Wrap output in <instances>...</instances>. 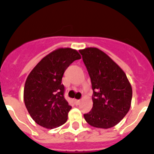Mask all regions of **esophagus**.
<instances>
[{
    "label": "esophagus",
    "mask_w": 154,
    "mask_h": 154,
    "mask_svg": "<svg viewBox=\"0 0 154 154\" xmlns=\"http://www.w3.org/2000/svg\"><path fill=\"white\" fill-rule=\"evenodd\" d=\"M74 103L76 105H79L80 103H81V100H74Z\"/></svg>",
    "instance_id": "34e87169"
}]
</instances>
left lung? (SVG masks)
I'll list each match as a JSON object with an SVG mask.
<instances>
[{
    "instance_id": "obj_1",
    "label": "left lung",
    "mask_w": 154,
    "mask_h": 154,
    "mask_svg": "<svg viewBox=\"0 0 154 154\" xmlns=\"http://www.w3.org/2000/svg\"><path fill=\"white\" fill-rule=\"evenodd\" d=\"M93 90L92 110L85 114L90 126L108 129L115 127L129 112L132 87L124 71L97 47L80 50Z\"/></svg>"
}]
</instances>
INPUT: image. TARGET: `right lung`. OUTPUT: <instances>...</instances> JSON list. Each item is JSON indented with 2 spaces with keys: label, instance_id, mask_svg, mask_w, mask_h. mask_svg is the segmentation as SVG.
Listing matches in <instances>:
<instances>
[{
  "label": "right lung",
  "instance_id": "obj_1",
  "mask_svg": "<svg viewBox=\"0 0 154 154\" xmlns=\"http://www.w3.org/2000/svg\"><path fill=\"white\" fill-rule=\"evenodd\" d=\"M81 57L74 49H56L45 56L27 76L23 100L32 119L41 127L53 129L68 119L72 107L64 98L62 79L68 66Z\"/></svg>",
  "mask_w": 154,
  "mask_h": 154
}]
</instances>
